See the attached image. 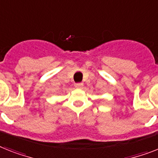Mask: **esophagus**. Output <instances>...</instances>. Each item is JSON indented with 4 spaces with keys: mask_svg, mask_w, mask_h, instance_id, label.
<instances>
[{
    "mask_svg": "<svg viewBox=\"0 0 158 158\" xmlns=\"http://www.w3.org/2000/svg\"><path fill=\"white\" fill-rule=\"evenodd\" d=\"M74 86L76 87V88H81L83 86V84L82 83H75Z\"/></svg>",
    "mask_w": 158,
    "mask_h": 158,
    "instance_id": "1",
    "label": "esophagus"
}]
</instances>
